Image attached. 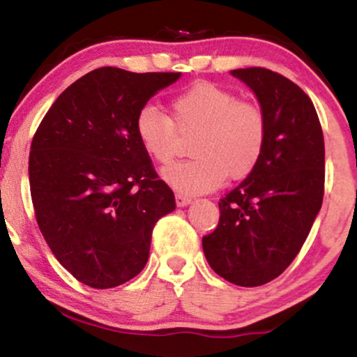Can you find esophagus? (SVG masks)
<instances>
[{"label":"esophagus","mask_w":357,"mask_h":357,"mask_svg":"<svg viewBox=\"0 0 357 357\" xmlns=\"http://www.w3.org/2000/svg\"><path fill=\"white\" fill-rule=\"evenodd\" d=\"M192 202V199L190 198V196H186V195H176V204H178L179 208H183V206H188V204H190Z\"/></svg>","instance_id":"obj_1"}]
</instances>
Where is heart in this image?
I'll return each mask as SVG.
<instances>
[{
  "instance_id": "b5f03b06",
  "label": "heart",
  "mask_w": 357,
  "mask_h": 357,
  "mask_svg": "<svg viewBox=\"0 0 357 357\" xmlns=\"http://www.w3.org/2000/svg\"><path fill=\"white\" fill-rule=\"evenodd\" d=\"M134 130L144 153L158 165H169L178 136H190L188 161L162 171V178L183 195L216 190L253 173L267 142V121L253 102L236 99L230 90L198 82L169 102V117L154 105L137 112Z\"/></svg>"
}]
</instances>
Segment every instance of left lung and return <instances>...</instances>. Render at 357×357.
<instances>
[{"label": "left lung", "instance_id": "left-lung-1", "mask_svg": "<svg viewBox=\"0 0 357 357\" xmlns=\"http://www.w3.org/2000/svg\"><path fill=\"white\" fill-rule=\"evenodd\" d=\"M230 73L255 93L267 142L253 173L220 199L203 252L225 280L258 287L292 264L321 211L324 136L312 100L294 82L261 67Z\"/></svg>", "mask_w": 357, "mask_h": 357}]
</instances>
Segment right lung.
Segmentation results:
<instances>
[{
    "instance_id": "1",
    "label": "right lung",
    "mask_w": 357,
    "mask_h": 357,
    "mask_svg": "<svg viewBox=\"0 0 357 357\" xmlns=\"http://www.w3.org/2000/svg\"><path fill=\"white\" fill-rule=\"evenodd\" d=\"M181 73L89 72L60 93L31 141L28 174L36 223L82 284L112 289L146 267L171 188L139 144L137 112Z\"/></svg>"
}]
</instances>
